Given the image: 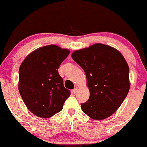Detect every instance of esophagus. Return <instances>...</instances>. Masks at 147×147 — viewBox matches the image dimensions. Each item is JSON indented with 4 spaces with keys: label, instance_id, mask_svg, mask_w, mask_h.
Here are the masks:
<instances>
[{
    "label": "esophagus",
    "instance_id": "obj_1",
    "mask_svg": "<svg viewBox=\"0 0 147 147\" xmlns=\"http://www.w3.org/2000/svg\"><path fill=\"white\" fill-rule=\"evenodd\" d=\"M72 92H73V93H74V94H76V93L77 92H78V88H77V87H76L75 88H74V90H72Z\"/></svg>",
    "mask_w": 147,
    "mask_h": 147
}]
</instances>
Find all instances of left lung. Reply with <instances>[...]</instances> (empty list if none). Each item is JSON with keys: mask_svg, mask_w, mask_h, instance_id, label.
I'll list each match as a JSON object with an SVG mask.
<instances>
[{"mask_svg": "<svg viewBox=\"0 0 147 147\" xmlns=\"http://www.w3.org/2000/svg\"><path fill=\"white\" fill-rule=\"evenodd\" d=\"M72 59L85 71L90 97L81 103L85 114L104 119L115 113L129 92V69L118 50L103 44H94L74 51Z\"/></svg>", "mask_w": 147, "mask_h": 147, "instance_id": "left-lung-1", "label": "left lung"}]
</instances>
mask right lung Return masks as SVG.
<instances>
[{"label":"right lung","mask_w":147,"mask_h":147,"mask_svg":"<svg viewBox=\"0 0 147 147\" xmlns=\"http://www.w3.org/2000/svg\"><path fill=\"white\" fill-rule=\"evenodd\" d=\"M69 53L57 45H47L33 51L21 63L20 94L29 110L37 117L48 118L57 114L71 95L58 72Z\"/></svg>","instance_id":"obj_1"}]
</instances>
